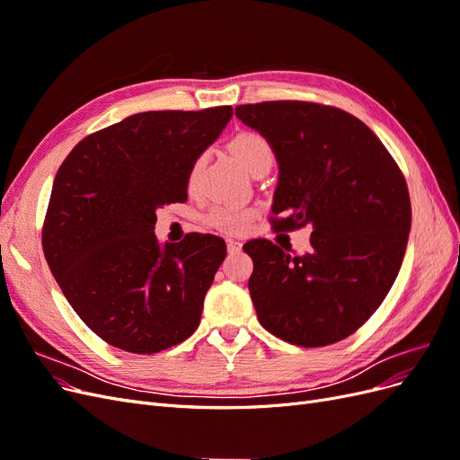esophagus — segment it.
<instances>
[{
  "mask_svg": "<svg viewBox=\"0 0 460 460\" xmlns=\"http://www.w3.org/2000/svg\"><path fill=\"white\" fill-rule=\"evenodd\" d=\"M226 245H228V253H232V255H235V253H240V252H242V243H240V242L228 240V242H226Z\"/></svg>",
  "mask_w": 460,
  "mask_h": 460,
  "instance_id": "obj_1",
  "label": "esophagus"
}]
</instances>
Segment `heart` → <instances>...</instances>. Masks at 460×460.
Returning <instances> with one entry per match:
<instances>
[{"instance_id":"b5f03b06","label":"heart","mask_w":460,"mask_h":460,"mask_svg":"<svg viewBox=\"0 0 460 460\" xmlns=\"http://www.w3.org/2000/svg\"><path fill=\"white\" fill-rule=\"evenodd\" d=\"M232 151L235 153V157L240 159V163L245 166L249 172H255L259 166H270L274 161V151L272 146L264 136L259 132H240L238 136L232 137L230 142ZM205 157H198L191 163L190 172H188V184L193 188L198 184L201 169H203ZM255 208H247V207H215L211 213L207 217V222L211 226L226 232V234H242L245 232L255 218Z\"/></svg>"}]
</instances>
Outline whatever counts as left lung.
Here are the masks:
<instances>
[{
  "label": "left lung",
  "mask_w": 460,
  "mask_h": 460,
  "mask_svg": "<svg viewBox=\"0 0 460 460\" xmlns=\"http://www.w3.org/2000/svg\"><path fill=\"white\" fill-rule=\"evenodd\" d=\"M272 146L276 228L311 226L309 253L252 240L249 278L259 323L299 347L351 336L380 307L405 257L411 198L397 163L365 122L309 102L235 107Z\"/></svg>",
  "instance_id": "obj_1"
}]
</instances>
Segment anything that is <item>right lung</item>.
I'll return each instance as SVG.
<instances>
[{"label":"right lung","instance_id":"right-lung-1","mask_svg":"<svg viewBox=\"0 0 460 460\" xmlns=\"http://www.w3.org/2000/svg\"><path fill=\"white\" fill-rule=\"evenodd\" d=\"M232 113L230 105L137 113L86 136L59 166L44 255L75 313L109 345L151 355L199 326L226 243L188 234L161 245L155 211L188 199L191 163Z\"/></svg>","mask_w":460,"mask_h":460}]
</instances>
